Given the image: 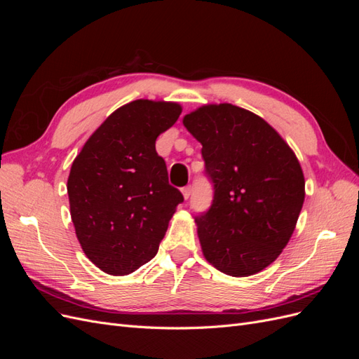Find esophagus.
Here are the masks:
<instances>
[{"label":"esophagus","mask_w":359,"mask_h":359,"mask_svg":"<svg viewBox=\"0 0 359 359\" xmlns=\"http://www.w3.org/2000/svg\"><path fill=\"white\" fill-rule=\"evenodd\" d=\"M190 194H191V186H187V187H184L182 189V196H184V199H189L190 198Z\"/></svg>","instance_id":"34e87169"}]
</instances>
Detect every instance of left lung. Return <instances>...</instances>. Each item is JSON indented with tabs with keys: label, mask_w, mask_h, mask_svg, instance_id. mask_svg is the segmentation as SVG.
I'll list each match as a JSON object with an SVG mask.
<instances>
[{
	"label": "left lung",
	"mask_w": 359,
	"mask_h": 359,
	"mask_svg": "<svg viewBox=\"0 0 359 359\" xmlns=\"http://www.w3.org/2000/svg\"><path fill=\"white\" fill-rule=\"evenodd\" d=\"M202 144L210 210L194 217L205 259L232 277L271 265L295 231L306 181L290 147L265 119L229 103L182 119Z\"/></svg>",
	"instance_id": "left-lung-1"
}]
</instances>
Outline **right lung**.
<instances>
[{
    "instance_id": "obj_1",
    "label": "right lung",
    "mask_w": 359,
    "mask_h": 359,
    "mask_svg": "<svg viewBox=\"0 0 359 359\" xmlns=\"http://www.w3.org/2000/svg\"><path fill=\"white\" fill-rule=\"evenodd\" d=\"M181 106L135 100L106 118L74 158L67 181L70 214L83 253L102 271L126 276L149 262L184 201L168 181L156 139Z\"/></svg>"
}]
</instances>
